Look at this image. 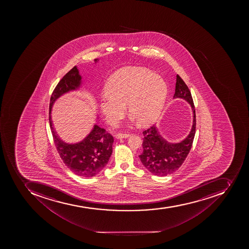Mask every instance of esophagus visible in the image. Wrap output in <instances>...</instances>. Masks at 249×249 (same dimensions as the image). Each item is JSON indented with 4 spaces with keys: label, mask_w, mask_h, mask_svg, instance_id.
Listing matches in <instances>:
<instances>
[{
    "label": "esophagus",
    "mask_w": 249,
    "mask_h": 249,
    "mask_svg": "<svg viewBox=\"0 0 249 249\" xmlns=\"http://www.w3.org/2000/svg\"><path fill=\"white\" fill-rule=\"evenodd\" d=\"M130 135L129 134H117V135H115L116 139H126V138L129 137Z\"/></svg>",
    "instance_id": "1"
}]
</instances>
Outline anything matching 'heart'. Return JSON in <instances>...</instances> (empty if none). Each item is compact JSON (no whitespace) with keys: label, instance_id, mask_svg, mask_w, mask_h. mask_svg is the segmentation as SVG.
I'll use <instances>...</instances> for the list:
<instances>
[{"label":"heart","instance_id":"heart-1","mask_svg":"<svg viewBox=\"0 0 249 249\" xmlns=\"http://www.w3.org/2000/svg\"><path fill=\"white\" fill-rule=\"evenodd\" d=\"M107 93L99 103L101 114L110 124L117 123L125 112L143 125L158 118L167 95V83L149 69L128 67L118 71L106 86Z\"/></svg>","mask_w":249,"mask_h":249}]
</instances>
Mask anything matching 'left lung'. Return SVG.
Segmentation results:
<instances>
[{
  "mask_svg": "<svg viewBox=\"0 0 249 249\" xmlns=\"http://www.w3.org/2000/svg\"><path fill=\"white\" fill-rule=\"evenodd\" d=\"M176 81L174 98L184 99L190 104L193 112V124L188 136L178 143L168 142L160 135L156 125L143 131V152L139 155V158L144 167L157 176L171 175L182 165L190 152L196 134V110L192 94L178 74H177Z\"/></svg>",
  "mask_w": 249,
  "mask_h": 249,
  "instance_id": "left-lung-1",
  "label": "left lung"
}]
</instances>
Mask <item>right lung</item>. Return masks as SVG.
<instances>
[{
  "label": "right lung",
  "instance_id": "right-lung-1",
  "mask_svg": "<svg viewBox=\"0 0 249 249\" xmlns=\"http://www.w3.org/2000/svg\"><path fill=\"white\" fill-rule=\"evenodd\" d=\"M94 61L96 62L98 59H95ZM81 83L82 76L76 66L61 78L51 95L49 122L55 146L63 162L75 175L91 178L98 175L107 164L113 149V136L107 133L104 128L95 124L90 133L82 141L69 144L58 137L51 121V109L55 101L66 92L78 89Z\"/></svg>",
  "mask_w": 249,
  "mask_h": 249
}]
</instances>
